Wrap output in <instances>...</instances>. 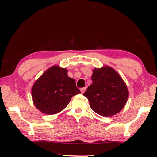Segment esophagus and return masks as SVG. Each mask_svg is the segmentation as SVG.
I'll return each mask as SVG.
<instances>
[{"mask_svg": "<svg viewBox=\"0 0 157 157\" xmlns=\"http://www.w3.org/2000/svg\"><path fill=\"white\" fill-rule=\"evenodd\" d=\"M86 87H84V88H82L81 89H80V90H81V92L82 93H84L85 91H86Z\"/></svg>", "mask_w": 157, "mask_h": 157, "instance_id": "34e87169", "label": "esophagus"}]
</instances>
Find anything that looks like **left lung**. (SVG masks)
<instances>
[{
    "instance_id": "8db88e82",
    "label": "left lung",
    "mask_w": 157,
    "mask_h": 157,
    "mask_svg": "<svg viewBox=\"0 0 157 157\" xmlns=\"http://www.w3.org/2000/svg\"><path fill=\"white\" fill-rule=\"evenodd\" d=\"M92 80L84 96L88 99L93 111L104 117L121 111L128 101L129 92L119 73L108 66L95 68Z\"/></svg>"
}]
</instances>
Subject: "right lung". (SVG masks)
Segmentation results:
<instances>
[{"instance_id": "obj_1", "label": "right lung", "mask_w": 157, "mask_h": 157, "mask_svg": "<svg viewBox=\"0 0 157 157\" xmlns=\"http://www.w3.org/2000/svg\"><path fill=\"white\" fill-rule=\"evenodd\" d=\"M80 92L76 87L75 79L67 75V70L57 65L46 70L32 88L36 107L47 115L63 111L73 96Z\"/></svg>"}]
</instances>
